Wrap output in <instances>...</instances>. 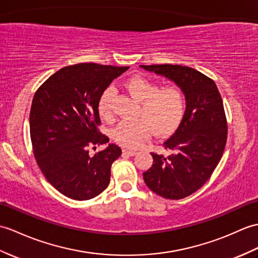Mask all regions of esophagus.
Here are the masks:
<instances>
[{
  "label": "esophagus",
  "mask_w": 258,
  "mask_h": 258,
  "mask_svg": "<svg viewBox=\"0 0 258 258\" xmlns=\"http://www.w3.org/2000/svg\"><path fill=\"white\" fill-rule=\"evenodd\" d=\"M123 154L124 155H128V156H134V155L137 154V152L131 151V149H123Z\"/></svg>",
  "instance_id": "esophagus-1"
}]
</instances>
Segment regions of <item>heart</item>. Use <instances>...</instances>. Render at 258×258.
<instances>
[{
    "label": "heart",
    "mask_w": 258,
    "mask_h": 258,
    "mask_svg": "<svg viewBox=\"0 0 258 258\" xmlns=\"http://www.w3.org/2000/svg\"><path fill=\"white\" fill-rule=\"evenodd\" d=\"M126 91L140 102L134 121H122L112 130V137L126 148H139L149 140L153 132L165 136L175 131L181 122L185 109V97L177 86L159 88L144 77H132L124 85ZM113 89L107 88L99 101V113L103 118L112 115L111 100Z\"/></svg>",
    "instance_id": "heart-1"
}]
</instances>
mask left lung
<instances>
[{
    "label": "left lung",
    "mask_w": 258,
    "mask_h": 258,
    "mask_svg": "<svg viewBox=\"0 0 258 258\" xmlns=\"http://www.w3.org/2000/svg\"><path fill=\"white\" fill-rule=\"evenodd\" d=\"M141 67L168 78L184 93L181 123L163 144L170 155L152 153L153 166L143 173L153 192L182 199L208 181L222 157L227 139L223 101L215 82L194 68L167 63Z\"/></svg>",
    "instance_id": "obj_1"
}]
</instances>
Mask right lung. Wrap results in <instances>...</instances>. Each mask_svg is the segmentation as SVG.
Wrapping results in <instances>:
<instances>
[{"label": "right lung", "mask_w": 258, "mask_h": 258, "mask_svg": "<svg viewBox=\"0 0 258 258\" xmlns=\"http://www.w3.org/2000/svg\"><path fill=\"white\" fill-rule=\"evenodd\" d=\"M128 67L78 63L61 68L36 91L29 114L34 156L43 175L74 200L99 196L110 183L111 166L121 156L98 126L99 101L110 83Z\"/></svg>", "instance_id": "right-lung-1"}]
</instances>
